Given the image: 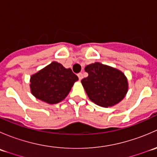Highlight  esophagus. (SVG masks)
<instances>
[{"label": "esophagus", "mask_w": 157, "mask_h": 157, "mask_svg": "<svg viewBox=\"0 0 157 157\" xmlns=\"http://www.w3.org/2000/svg\"><path fill=\"white\" fill-rule=\"evenodd\" d=\"M77 76H78V77H79V80H82V78H83V74H82V73H79L78 74H77Z\"/></svg>", "instance_id": "1"}]
</instances>
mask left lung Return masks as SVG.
I'll use <instances>...</instances> for the list:
<instances>
[{
  "label": "left lung",
  "mask_w": 157,
  "mask_h": 157,
  "mask_svg": "<svg viewBox=\"0 0 157 157\" xmlns=\"http://www.w3.org/2000/svg\"><path fill=\"white\" fill-rule=\"evenodd\" d=\"M88 77L81 80L89 99L102 107H110L121 102L127 94V77L119 70L99 62L85 67Z\"/></svg>",
  "instance_id": "obj_1"
}]
</instances>
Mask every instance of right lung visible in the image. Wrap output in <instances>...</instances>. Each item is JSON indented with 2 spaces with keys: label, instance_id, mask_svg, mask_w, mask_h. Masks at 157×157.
Listing matches in <instances>:
<instances>
[{
  "label": "right lung",
  "instance_id": "add662e5",
  "mask_svg": "<svg viewBox=\"0 0 157 157\" xmlns=\"http://www.w3.org/2000/svg\"><path fill=\"white\" fill-rule=\"evenodd\" d=\"M78 77L71 68L53 61L30 77V90L36 99L48 104H56L68 95Z\"/></svg>",
  "mask_w": 157,
  "mask_h": 157
}]
</instances>
